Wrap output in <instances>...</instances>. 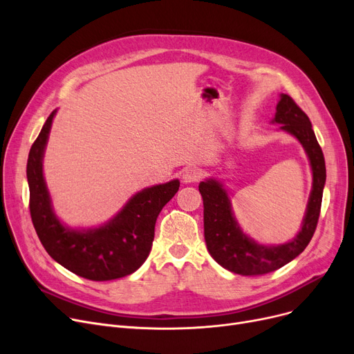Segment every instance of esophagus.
<instances>
[{"mask_svg":"<svg viewBox=\"0 0 354 354\" xmlns=\"http://www.w3.org/2000/svg\"><path fill=\"white\" fill-rule=\"evenodd\" d=\"M203 176L202 171L198 169V167H187L182 174V179L185 183H195L198 180H201Z\"/></svg>","mask_w":354,"mask_h":354,"instance_id":"1","label":"esophagus"}]
</instances>
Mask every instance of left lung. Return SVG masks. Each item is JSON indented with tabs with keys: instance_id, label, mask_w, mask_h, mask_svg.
I'll use <instances>...</instances> for the list:
<instances>
[{
	"instance_id": "left-lung-1",
	"label": "left lung",
	"mask_w": 354,
	"mask_h": 354,
	"mask_svg": "<svg viewBox=\"0 0 354 354\" xmlns=\"http://www.w3.org/2000/svg\"><path fill=\"white\" fill-rule=\"evenodd\" d=\"M272 123L281 124V130L303 145L313 171V188L303 225L290 243L280 245L257 244L239 228L222 183L216 179H207L199 183V192L203 199V234L207 248L221 267L239 275H263L292 261L308 245L320 216L326 163L308 116L288 95L281 93Z\"/></svg>"
}]
</instances>
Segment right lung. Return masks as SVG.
Here are the masks:
<instances>
[{"mask_svg": "<svg viewBox=\"0 0 354 354\" xmlns=\"http://www.w3.org/2000/svg\"><path fill=\"white\" fill-rule=\"evenodd\" d=\"M55 111L47 118L27 160L30 214L35 232L54 261L87 280L109 281L132 274L151 252L156 218L178 192L179 180L145 188L99 228L64 227L53 211L43 176V158Z\"/></svg>", "mask_w": 354, "mask_h": 354, "instance_id": "1", "label": "right lung"}]
</instances>
